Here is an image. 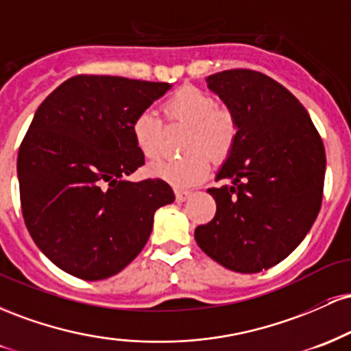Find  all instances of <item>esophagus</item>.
I'll use <instances>...</instances> for the list:
<instances>
[{"label": "esophagus", "mask_w": 351, "mask_h": 351, "mask_svg": "<svg viewBox=\"0 0 351 351\" xmlns=\"http://www.w3.org/2000/svg\"><path fill=\"white\" fill-rule=\"evenodd\" d=\"M175 195H176V199H178V201H186L189 196H191V191H188V189L176 188L175 189Z\"/></svg>", "instance_id": "1"}]
</instances>
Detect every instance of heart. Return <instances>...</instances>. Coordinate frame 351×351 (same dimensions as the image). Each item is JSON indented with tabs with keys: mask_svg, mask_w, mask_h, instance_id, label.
<instances>
[{
	"mask_svg": "<svg viewBox=\"0 0 351 351\" xmlns=\"http://www.w3.org/2000/svg\"><path fill=\"white\" fill-rule=\"evenodd\" d=\"M165 119L188 125L180 158H163L153 163L150 173L175 186L198 183L211 170L213 158L224 160L234 148L239 134L236 115L226 107L216 106L208 92L195 86H183L162 104ZM132 136L147 160L158 158L163 145V125L153 110H143L132 122Z\"/></svg>",
	"mask_w": 351,
	"mask_h": 351,
	"instance_id": "1",
	"label": "heart"
}]
</instances>
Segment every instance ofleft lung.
Masks as SVG:
<instances>
[{
  "mask_svg": "<svg viewBox=\"0 0 351 351\" xmlns=\"http://www.w3.org/2000/svg\"><path fill=\"white\" fill-rule=\"evenodd\" d=\"M209 90L236 115L239 134L217 173L231 184L209 188L216 215L195 231L211 259L254 274L279 264L317 219L325 180V148L304 106L257 71L209 75Z\"/></svg>",
  "mask_w": 351,
  "mask_h": 351,
  "instance_id": "1",
  "label": "left lung"
}]
</instances>
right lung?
<instances>
[{
  "mask_svg": "<svg viewBox=\"0 0 351 351\" xmlns=\"http://www.w3.org/2000/svg\"><path fill=\"white\" fill-rule=\"evenodd\" d=\"M168 82L75 75L36 110L18 153L23 217L44 256L71 276L102 280L138 256L153 215L175 201L167 181H127L145 156L132 136Z\"/></svg>",
  "mask_w": 351,
  "mask_h": 351,
  "instance_id": "add662e5",
  "label": "right lung"
}]
</instances>
